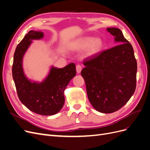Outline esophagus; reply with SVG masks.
<instances>
[{
    "instance_id": "esophagus-1",
    "label": "esophagus",
    "mask_w": 150,
    "mask_h": 150,
    "mask_svg": "<svg viewBox=\"0 0 150 150\" xmlns=\"http://www.w3.org/2000/svg\"><path fill=\"white\" fill-rule=\"evenodd\" d=\"M81 70H82V67H81V66L80 64H78L76 66V72L77 73L79 74Z\"/></svg>"
}]
</instances>
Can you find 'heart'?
Returning <instances> with one entry per match:
<instances>
[{
  "instance_id": "heart-1",
  "label": "heart",
  "mask_w": 150,
  "mask_h": 150,
  "mask_svg": "<svg viewBox=\"0 0 150 150\" xmlns=\"http://www.w3.org/2000/svg\"><path fill=\"white\" fill-rule=\"evenodd\" d=\"M76 45L79 48H88L87 55L93 56L97 54L103 47V41L99 38H94L92 37H86L79 39L76 42Z\"/></svg>"
}]
</instances>
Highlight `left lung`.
<instances>
[{
  "label": "left lung",
  "instance_id": "1",
  "mask_svg": "<svg viewBox=\"0 0 150 150\" xmlns=\"http://www.w3.org/2000/svg\"><path fill=\"white\" fill-rule=\"evenodd\" d=\"M117 46L86 59L81 71L87 94L98 111L111 113L120 110L135 91L137 62L133 48L118 28H107Z\"/></svg>",
  "mask_w": 150,
  "mask_h": 150
}]
</instances>
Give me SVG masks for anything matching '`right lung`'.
Instances as JSON below:
<instances>
[{"label": "right lung", "mask_w": 150, "mask_h": 150, "mask_svg": "<svg viewBox=\"0 0 150 150\" xmlns=\"http://www.w3.org/2000/svg\"><path fill=\"white\" fill-rule=\"evenodd\" d=\"M41 31L30 30L17 45L13 55L12 76L18 97L29 110L37 114L49 116L59 111L64 104V91L76 74L74 63L63 68L52 66L42 82H35L25 76L22 61L33 40L42 39Z\"/></svg>", "instance_id": "obj_1"}]
</instances>
